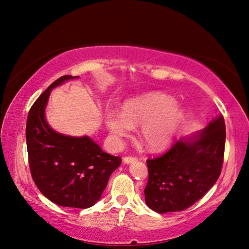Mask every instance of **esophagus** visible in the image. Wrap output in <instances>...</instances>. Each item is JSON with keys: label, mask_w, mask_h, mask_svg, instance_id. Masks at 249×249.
<instances>
[{"label": "esophagus", "mask_w": 249, "mask_h": 249, "mask_svg": "<svg viewBox=\"0 0 249 249\" xmlns=\"http://www.w3.org/2000/svg\"><path fill=\"white\" fill-rule=\"evenodd\" d=\"M133 162H137L136 158H132V157H124V164H130V163H133Z\"/></svg>", "instance_id": "1"}]
</instances>
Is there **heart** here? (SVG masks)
Returning <instances> with one entry per match:
<instances>
[{
  "mask_svg": "<svg viewBox=\"0 0 249 249\" xmlns=\"http://www.w3.org/2000/svg\"><path fill=\"white\" fill-rule=\"evenodd\" d=\"M184 110L172 97L162 92H149L130 98L121 106V113L112 109L105 111V124L113 144L120 146L122 140L139 125V137L152 151L171 144L177 136Z\"/></svg>",
  "mask_w": 249,
  "mask_h": 249,
  "instance_id": "obj_1",
  "label": "heart"
}]
</instances>
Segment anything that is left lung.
Wrapping results in <instances>:
<instances>
[{
  "label": "left lung",
  "mask_w": 249,
  "mask_h": 249,
  "mask_svg": "<svg viewBox=\"0 0 249 249\" xmlns=\"http://www.w3.org/2000/svg\"><path fill=\"white\" fill-rule=\"evenodd\" d=\"M226 130L222 115L204 129L183 137L163 156L146 161L145 203L157 213L189 209L216 183L221 174Z\"/></svg>",
  "instance_id": "8db88e82"
}]
</instances>
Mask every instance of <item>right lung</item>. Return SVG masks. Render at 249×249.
<instances>
[{"mask_svg": "<svg viewBox=\"0 0 249 249\" xmlns=\"http://www.w3.org/2000/svg\"><path fill=\"white\" fill-rule=\"evenodd\" d=\"M76 78L60 77L32 106L26 144L32 178L44 196L59 206L88 209L100 199L121 159L104 152L90 137L59 133L48 124L45 110L52 90Z\"/></svg>", "mask_w": 249, "mask_h": 249, "instance_id": "obj_1", "label": "right lung"}]
</instances>
